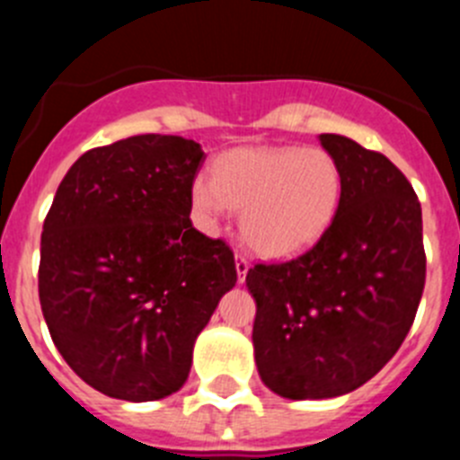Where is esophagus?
<instances>
[{
	"label": "esophagus",
	"mask_w": 460,
	"mask_h": 460,
	"mask_svg": "<svg viewBox=\"0 0 460 460\" xmlns=\"http://www.w3.org/2000/svg\"><path fill=\"white\" fill-rule=\"evenodd\" d=\"M234 270H237L239 283H243V279H246V274H249V262H246L243 255H237V258H234Z\"/></svg>",
	"instance_id": "esophagus-1"
}]
</instances>
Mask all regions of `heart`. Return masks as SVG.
I'll return each instance as SVG.
<instances>
[{"instance_id": "heart-1", "label": "heart", "mask_w": 460, "mask_h": 460, "mask_svg": "<svg viewBox=\"0 0 460 460\" xmlns=\"http://www.w3.org/2000/svg\"><path fill=\"white\" fill-rule=\"evenodd\" d=\"M343 170L320 147H237L221 154L214 177L198 174L190 205L207 230L242 209L239 233L262 258L286 260L320 242L343 200Z\"/></svg>"}]
</instances>
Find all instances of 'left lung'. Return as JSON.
Wrapping results in <instances>:
<instances>
[{"mask_svg":"<svg viewBox=\"0 0 460 460\" xmlns=\"http://www.w3.org/2000/svg\"><path fill=\"white\" fill-rule=\"evenodd\" d=\"M343 200L320 242L283 265H255L253 352L274 394L315 401L355 392L401 348L426 280L421 205L405 174L355 140L323 133Z\"/></svg>","mask_w":460,"mask_h":460,"instance_id":"1","label":"left lung"}]
</instances>
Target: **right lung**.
<instances>
[{
  "mask_svg": "<svg viewBox=\"0 0 460 460\" xmlns=\"http://www.w3.org/2000/svg\"><path fill=\"white\" fill-rule=\"evenodd\" d=\"M195 140L133 136L84 152L40 234L39 296L57 350L105 396L184 387L198 334L237 283L234 255L190 223Z\"/></svg>",
  "mask_w": 460,
  "mask_h": 460,
  "instance_id": "1",
  "label": "right lung"
}]
</instances>
